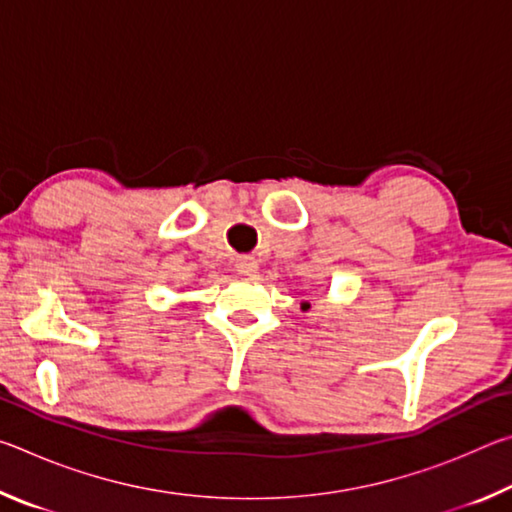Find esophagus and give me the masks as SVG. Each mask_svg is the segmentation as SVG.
Masks as SVG:
<instances>
[{
  "label": "esophagus",
  "mask_w": 512,
  "mask_h": 512,
  "mask_svg": "<svg viewBox=\"0 0 512 512\" xmlns=\"http://www.w3.org/2000/svg\"><path fill=\"white\" fill-rule=\"evenodd\" d=\"M257 268H259V264L255 262V257H239V262H237V271L239 273L255 275Z\"/></svg>",
  "instance_id": "34e87169"
}]
</instances>
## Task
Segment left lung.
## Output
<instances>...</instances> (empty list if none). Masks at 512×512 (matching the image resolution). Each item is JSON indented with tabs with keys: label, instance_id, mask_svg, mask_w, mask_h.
Masks as SVG:
<instances>
[{
	"label": "left lung",
	"instance_id": "1",
	"mask_svg": "<svg viewBox=\"0 0 512 512\" xmlns=\"http://www.w3.org/2000/svg\"><path fill=\"white\" fill-rule=\"evenodd\" d=\"M300 309H302V311H309V309H311V302H309V300H302V302H300Z\"/></svg>",
	"mask_w": 512,
	"mask_h": 512
}]
</instances>
